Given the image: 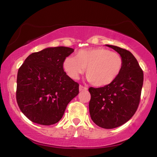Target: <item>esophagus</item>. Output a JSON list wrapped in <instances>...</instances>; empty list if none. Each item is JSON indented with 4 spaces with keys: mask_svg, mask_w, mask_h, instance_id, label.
<instances>
[{
    "mask_svg": "<svg viewBox=\"0 0 157 157\" xmlns=\"http://www.w3.org/2000/svg\"><path fill=\"white\" fill-rule=\"evenodd\" d=\"M88 89L86 87H85V86H79V90H80V91H86Z\"/></svg>",
    "mask_w": 157,
    "mask_h": 157,
    "instance_id": "obj_1",
    "label": "esophagus"
}]
</instances>
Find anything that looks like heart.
<instances>
[{"label":"heart","instance_id":"1","mask_svg":"<svg viewBox=\"0 0 157 157\" xmlns=\"http://www.w3.org/2000/svg\"><path fill=\"white\" fill-rule=\"evenodd\" d=\"M123 60L116 52L105 48L80 50L75 57H68L63 63L64 71L73 80L79 78L86 68L89 80L97 87L108 86L117 78Z\"/></svg>","mask_w":157,"mask_h":157}]
</instances>
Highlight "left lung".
Segmentation results:
<instances>
[{
    "label": "left lung",
    "instance_id": "8db88e82",
    "mask_svg": "<svg viewBox=\"0 0 157 157\" xmlns=\"http://www.w3.org/2000/svg\"><path fill=\"white\" fill-rule=\"evenodd\" d=\"M121 56L122 71L112 83L100 88H89V112L92 121L106 129L123 125L134 116L140 104L143 71L130 52L106 45Z\"/></svg>",
    "mask_w": 157,
    "mask_h": 157
}]
</instances>
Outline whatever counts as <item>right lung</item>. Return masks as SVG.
I'll return each mask as SVG.
<instances>
[{"label":"right lung","mask_w":157,"mask_h":157,"mask_svg":"<svg viewBox=\"0 0 157 157\" xmlns=\"http://www.w3.org/2000/svg\"><path fill=\"white\" fill-rule=\"evenodd\" d=\"M74 50L65 46L46 48L31 54L19 68L16 100L32 122L43 125L57 123L68 102L78 94L79 84L63 66Z\"/></svg>","instance_id":"obj_1"}]
</instances>
